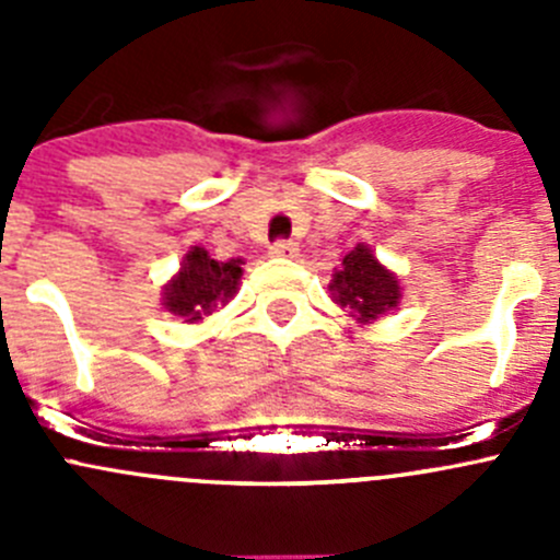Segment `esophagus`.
<instances>
[{
    "instance_id": "obj_1",
    "label": "esophagus",
    "mask_w": 560,
    "mask_h": 560,
    "mask_svg": "<svg viewBox=\"0 0 560 560\" xmlns=\"http://www.w3.org/2000/svg\"><path fill=\"white\" fill-rule=\"evenodd\" d=\"M270 254H273V257H279V259H290V257H295V254H298V246L292 244V241H276V244L270 246Z\"/></svg>"
}]
</instances>
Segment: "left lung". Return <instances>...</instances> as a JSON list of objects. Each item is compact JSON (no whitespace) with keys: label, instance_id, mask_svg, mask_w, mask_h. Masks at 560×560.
<instances>
[{"label":"left lung","instance_id":"1","mask_svg":"<svg viewBox=\"0 0 560 560\" xmlns=\"http://www.w3.org/2000/svg\"><path fill=\"white\" fill-rule=\"evenodd\" d=\"M330 295L354 319L369 325L398 306L400 281L374 257L369 246L358 244L341 259V268L332 273Z\"/></svg>","mask_w":560,"mask_h":560}]
</instances>
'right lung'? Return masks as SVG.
<instances>
[{
    "label": "right lung",
    "instance_id": "obj_1",
    "mask_svg": "<svg viewBox=\"0 0 560 560\" xmlns=\"http://www.w3.org/2000/svg\"><path fill=\"white\" fill-rule=\"evenodd\" d=\"M241 259L219 262L202 246L186 252L180 270L165 284L162 306L180 316L184 322H200L217 306H224L235 298L241 281Z\"/></svg>",
    "mask_w": 560,
    "mask_h": 560
}]
</instances>
